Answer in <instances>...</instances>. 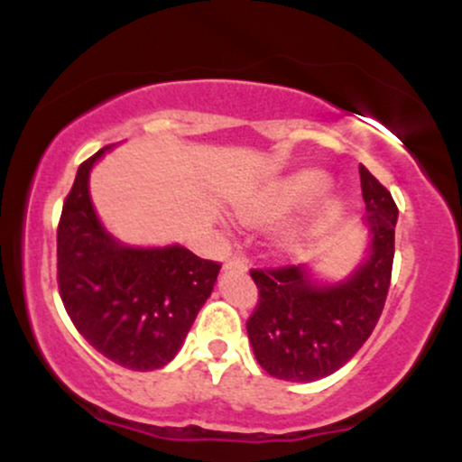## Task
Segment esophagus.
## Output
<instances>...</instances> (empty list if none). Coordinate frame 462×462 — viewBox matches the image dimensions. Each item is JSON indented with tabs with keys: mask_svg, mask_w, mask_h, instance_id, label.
<instances>
[{
	"mask_svg": "<svg viewBox=\"0 0 462 462\" xmlns=\"http://www.w3.org/2000/svg\"><path fill=\"white\" fill-rule=\"evenodd\" d=\"M224 272H247V261L245 258H230V261H226L224 264Z\"/></svg>",
	"mask_w": 462,
	"mask_h": 462,
	"instance_id": "esophagus-1",
	"label": "esophagus"
}]
</instances>
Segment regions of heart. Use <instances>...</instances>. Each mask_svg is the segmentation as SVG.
I'll list each match as a JSON object with an SVG mask.
<instances>
[{"mask_svg":"<svg viewBox=\"0 0 462 462\" xmlns=\"http://www.w3.org/2000/svg\"><path fill=\"white\" fill-rule=\"evenodd\" d=\"M330 187L328 173L319 169H301L273 182L264 184L235 204V215L245 226H272L309 208ZM343 215V201L326 198L300 224L289 226L280 236V247L289 256H301L326 227Z\"/></svg>","mask_w":462,"mask_h":462,"instance_id":"1","label":"heart"}]
</instances>
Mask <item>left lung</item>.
<instances>
[{
	"label": "left lung",
	"instance_id": "8db88e82",
	"mask_svg": "<svg viewBox=\"0 0 462 462\" xmlns=\"http://www.w3.org/2000/svg\"><path fill=\"white\" fill-rule=\"evenodd\" d=\"M367 249L341 280L321 278L310 264L256 269L261 291L247 321L254 356L269 375L312 383L341 369L374 332L389 293L395 252L397 206L360 164Z\"/></svg>",
	"mask_w": 462,
	"mask_h": 462
}]
</instances>
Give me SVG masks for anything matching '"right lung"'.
I'll list each match as a JSON object with an SVG mask.
<instances>
[{
  "label": "right lung",
  "instance_id": "right-lung-1",
  "mask_svg": "<svg viewBox=\"0 0 462 462\" xmlns=\"http://www.w3.org/2000/svg\"><path fill=\"white\" fill-rule=\"evenodd\" d=\"M113 147L78 167L58 226V286L73 326L113 363L161 369L176 358L213 293L221 264L180 243L134 247L110 235L91 199V171Z\"/></svg>",
  "mask_w": 462,
  "mask_h": 462
}]
</instances>
